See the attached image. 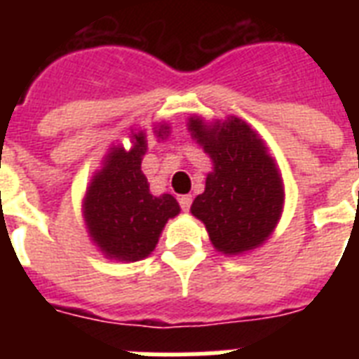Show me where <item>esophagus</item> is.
<instances>
[{
	"instance_id": "obj_1",
	"label": "esophagus",
	"mask_w": 359,
	"mask_h": 359,
	"mask_svg": "<svg viewBox=\"0 0 359 359\" xmlns=\"http://www.w3.org/2000/svg\"><path fill=\"white\" fill-rule=\"evenodd\" d=\"M179 203H180V208H182L184 212H188L191 207V196H180Z\"/></svg>"
}]
</instances>
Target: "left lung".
Returning <instances> with one entry per match:
<instances>
[{"instance_id": "left-lung-1", "label": "left lung", "mask_w": 359, "mask_h": 359, "mask_svg": "<svg viewBox=\"0 0 359 359\" xmlns=\"http://www.w3.org/2000/svg\"><path fill=\"white\" fill-rule=\"evenodd\" d=\"M188 124L214 162L191 214L205 224L218 251L236 255L253 250L270 236L283 207V184L272 156L236 117L214 126L191 117Z\"/></svg>"}]
</instances>
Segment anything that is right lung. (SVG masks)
I'll return each mask as SVG.
<instances>
[{"label":"right lung","mask_w":359,"mask_h":359,"mask_svg":"<svg viewBox=\"0 0 359 359\" xmlns=\"http://www.w3.org/2000/svg\"><path fill=\"white\" fill-rule=\"evenodd\" d=\"M168 134V126L158 135ZM134 147H115L102 171L93 179L86 196V222L95 244L117 261L145 259L158 244V236L169 218L180 210L173 196H152L141 171L147 143L143 132L132 135Z\"/></svg>","instance_id":"right-lung-1"}]
</instances>
